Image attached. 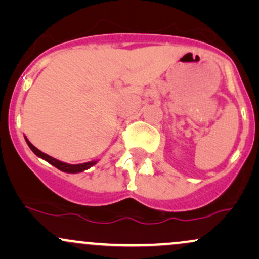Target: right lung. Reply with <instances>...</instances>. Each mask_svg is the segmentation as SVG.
I'll return each instance as SVG.
<instances>
[{
  "mask_svg": "<svg viewBox=\"0 0 259 259\" xmlns=\"http://www.w3.org/2000/svg\"><path fill=\"white\" fill-rule=\"evenodd\" d=\"M26 142H28L29 147L31 148L32 152L36 154L37 157H41L42 159L47 160L50 164L55 165L56 168H58L59 170H62V171H65V173H80V171H82V170H85V169L92 167V165L96 163V162H88V163H82V164H67V163L59 162V160L52 158V157H50L49 154L41 152V151L37 150V148L35 147L28 139H26Z\"/></svg>",
  "mask_w": 259,
  "mask_h": 259,
  "instance_id": "1",
  "label": "right lung"
}]
</instances>
